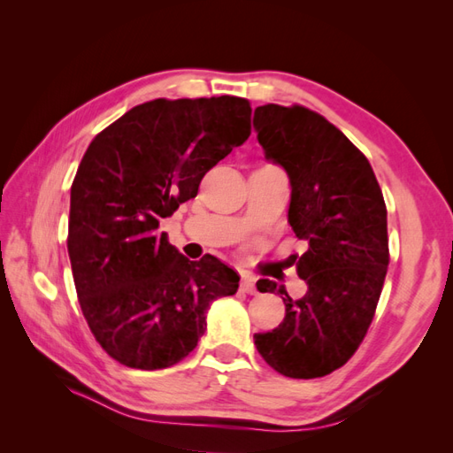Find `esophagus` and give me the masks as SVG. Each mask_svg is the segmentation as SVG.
Returning <instances> with one entry per match:
<instances>
[{"label": "esophagus", "mask_w": 453, "mask_h": 453, "mask_svg": "<svg viewBox=\"0 0 453 453\" xmlns=\"http://www.w3.org/2000/svg\"><path fill=\"white\" fill-rule=\"evenodd\" d=\"M255 276H251V273H243L242 276V289L248 293V295H257V287H255Z\"/></svg>", "instance_id": "1"}]
</instances>
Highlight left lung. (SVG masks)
I'll return each mask as SVG.
<instances>
[{"mask_svg":"<svg viewBox=\"0 0 453 453\" xmlns=\"http://www.w3.org/2000/svg\"><path fill=\"white\" fill-rule=\"evenodd\" d=\"M253 127L266 158L291 180L289 225L308 251L296 272L308 285L285 318L255 346L276 372L311 380L334 372L357 351L374 319L389 265L388 208L368 158L323 115L304 105L266 104ZM260 293L276 283L258 280Z\"/></svg>","mask_w":453,"mask_h":453,"instance_id":"1","label":"left lung"}]
</instances>
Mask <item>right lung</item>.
<instances>
[{
  "label": "right lung",
  "instance_id": "right-lung-1",
  "mask_svg": "<svg viewBox=\"0 0 453 453\" xmlns=\"http://www.w3.org/2000/svg\"><path fill=\"white\" fill-rule=\"evenodd\" d=\"M250 134L245 98H158L90 142L72 183L67 253L90 333L120 365L180 363L213 300L238 291L236 270L213 255L188 260L158 226Z\"/></svg>",
  "mask_w": 453,
  "mask_h": 453
}]
</instances>
